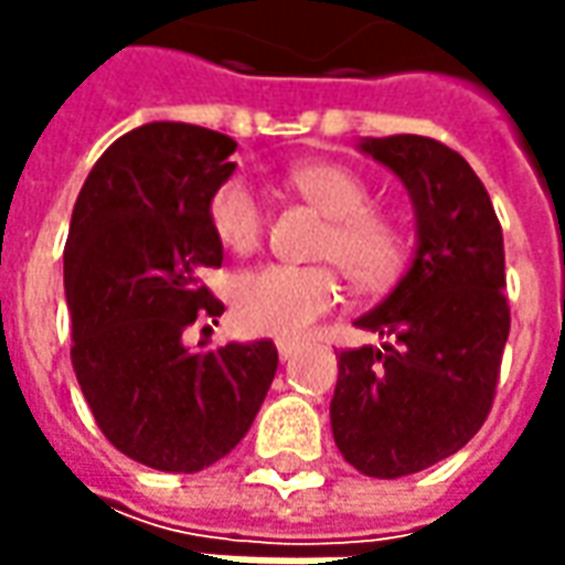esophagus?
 Returning <instances> with one entry per match:
<instances>
[{
    "instance_id": "obj_1",
    "label": "esophagus",
    "mask_w": 565,
    "mask_h": 565,
    "mask_svg": "<svg viewBox=\"0 0 565 565\" xmlns=\"http://www.w3.org/2000/svg\"><path fill=\"white\" fill-rule=\"evenodd\" d=\"M298 349H301V342H298V339H276V352H279V359H292Z\"/></svg>"
}]
</instances>
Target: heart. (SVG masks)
Segmentation results:
<instances>
[{"instance_id":"obj_1","label":"heart","mask_w":565,"mask_h":565,"mask_svg":"<svg viewBox=\"0 0 565 565\" xmlns=\"http://www.w3.org/2000/svg\"><path fill=\"white\" fill-rule=\"evenodd\" d=\"M289 185L327 216L317 257L333 260L361 292H383L399 279L408 238L405 228L371 206V188L339 163H301ZM213 238L232 254H250L264 238V210L254 188L232 175L206 201ZM339 301V276L330 264H267L242 273L232 286V308L248 333L298 337Z\"/></svg>"}]
</instances>
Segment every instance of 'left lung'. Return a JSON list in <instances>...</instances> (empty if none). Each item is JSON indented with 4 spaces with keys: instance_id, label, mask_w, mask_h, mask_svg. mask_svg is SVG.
Masks as SVG:
<instances>
[{
    "instance_id": "8db88e82",
    "label": "left lung",
    "mask_w": 565,
    "mask_h": 565,
    "mask_svg": "<svg viewBox=\"0 0 565 565\" xmlns=\"http://www.w3.org/2000/svg\"><path fill=\"white\" fill-rule=\"evenodd\" d=\"M361 150L408 188L418 248L396 289L355 320L386 342L339 352L330 424L349 466L402 478L459 452L488 422L510 337L503 228L446 143L393 135Z\"/></svg>"
}]
</instances>
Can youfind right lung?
<instances>
[{
	"instance_id": "obj_1",
	"label": "right lung",
	"mask_w": 565,
	"mask_h": 565,
	"mask_svg": "<svg viewBox=\"0 0 565 565\" xmlns=\"http://www.w3.org/2000/svg\"><path fill=\"white\" fill-rule=\"evenodd\" d=\"M235 141L185 121H150L90 169L65 242L72 364L106 440L157 471L194 475L248 434L276 374V345L188 352L182 333L223 315L201 282L223 264L206 201Z\"/></svg>"
}]
</instances>
